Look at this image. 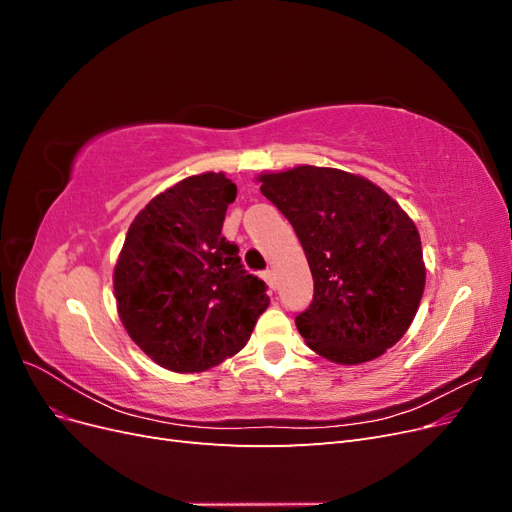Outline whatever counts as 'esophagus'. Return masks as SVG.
<instances>
[{
  "label": "esophagus",
  "mask_w": 512,
  "mask_h": 512,
  "mask_svg": "<svg viewBox=\"0 0 512 512\" xmlns=\"http://www.w3.org/2000/svg\"><path fill=\"white\" fill-rule=\"evenodd\" d=\"M262 277H265V282L269 284V288L275 290V273L271 269H267V271H262Z\"/></svg>",
  "instance_id": "esophagus-1"
}]
</instances>
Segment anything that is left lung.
<instances>
[{"mask_svg":"<svg viewBox=\"0 0 512 512\" xmlns=\"http://www.w3.org/2000/svg\"><path fill=\"white\" fill-rule=\"evenodd\" d=\"M258 181L297 232L314 277V299L294 318L307 346L339 365L395 346L425 290L408 213L376 183L337 168L297 166Z\"/></svg>","mask_w":512,"mask_h":512,"instance_id":"left-lung-1","label":"left lung"}]
</instances>
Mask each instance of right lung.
Listing matches in <instances>:
<instances>
[{
	"instance_id": "1",
	"label": "right lung",
	"mask_w": 512,
	"mask_h": 512,
	"mask_svg": "<svg viewBox=\"0 0 512 512\" xmlns=\"http://www.w3.org/2000/svg\"><path fill=\"white\" fill-rule=\"evenodd\" d=\"M235 198L224 173L194 175L153 198L128 228L113 275L117 312L134 344L164 369L220 365L269 307L267 284L222 237Z\"/></svg>"
}]
</instances>
